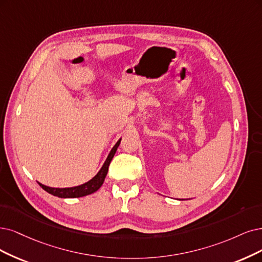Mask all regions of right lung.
<instances>
[{
  "mask_svg": "<svg viewBox=\"0 0 262 262\" xmlns=\"http://www.w3.org/2000/svg\"><path fill=\"white\" fill-rule=\"evenodd\" d=\"M120 142H121V139H119L118 142L114 144V147L110 151L109 156H108V158H106L105 162L103 163V165L100 168V170L97 172V175L94 178H92L90 181L83 183V185H81V186H76V187H72V188H51V187L42 185V183H40V182H37V183L43 188V190L50 193V194L58 196V198H62V199L81 198V196L92 194V193L96 192L102 186L106 173H108L109 165L114 157L116 150H118V148L120 146Z\"/></svg>",
  "mask_w": 262,
  "mask_h": 262,
  "instance_id": "1",
  "label": "right lung"
}]
</instances>
